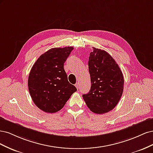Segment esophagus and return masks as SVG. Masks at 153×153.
Instances as JSON below:
<instances>
[{"instance_id": "34e87169", "label": "esophagus", "mask_w": 153, "mask_h": 153, "mask_svg": "<svg viewBox=\"0 0 153 153\" xmlns=\"http://www.w3.org/2000/svg\"><path fill=\"white\" fill-rule=\"evenodd\" d=\"M75 87H76L77 89H80V85H79V84H78V83H76V84H75Z\"/></svg>"}]
</instances>
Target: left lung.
<instances>
[{
    "label": "left lung",
    "mask_w": 153,
    "mask_h": 153,
    "mask_svg": "<svg viewBox=\"0 0 153 153\" xmlns=\"http://www.w3.org/2000/svg\"><path fill=\"white\" fill-rule=\"evenodd\" d=\"M89 71L91 87L83 94L92 112L103 114L112 110L121 99L124 89V77L121 69L106 51L93 47L90 53Z\"/></svg>",
    "instance_id": "obj_1"
}]
</instances>
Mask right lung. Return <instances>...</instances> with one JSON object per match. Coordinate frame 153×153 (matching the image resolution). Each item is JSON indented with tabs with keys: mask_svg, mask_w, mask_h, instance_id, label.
Segmentation results:
<instances>
[{
	"mask_svg": "<svg viewBox=\"0 0 153 153\" xmlns=\"http://www.w3.org/2000/svg\"><path fill=\"white\" fill-rule=\"evenodd\" d=\"M73 47L53 48L38 59L32 67L28 87L34 104L47 113L61 110L76 88L68 80L64 64Z\"/></svg>",
	"mask_w": 153,
	"mask_h": 153,
	"instance_id": "obj_1",
	"label": "right lung"
}]
</instances>
